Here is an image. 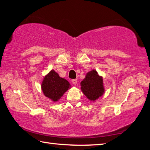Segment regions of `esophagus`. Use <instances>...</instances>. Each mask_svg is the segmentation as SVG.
Returning <instances> with one entry per match:
<instances>
[{"label": "esophagus", "instance_id": "obj_1", "mask_svg": "<svg viewBox=\"0 0 150 150\" xmlns=\"http://www.w3.org/2000/svg\"><path fill=\"white\" fill-rule=\"evenodd\" d=\"M72 83L73 84H77V79H72Z\"/></svg>", "mask_w": 150, "mask_h": 150}]
</instances>
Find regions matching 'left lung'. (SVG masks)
Instances as JSON below:
<instances>
[{
  "label": "left lung",
  "mask_w": 150,
  "mask_h": 150,
  "mask_svg": "<svg viewBox=\"0 0 150 150\" xmlns=\"http://www.w3.org/2000/svg\"><path fill=\"white\" fill-rule=\"evenodd\" d=\"M81 89L87 98L94 102L104 94L103 78L95 69L86 73L81 82Z\"/></svg>",
  "instance_id": "8db88e82"
}]
</instances>
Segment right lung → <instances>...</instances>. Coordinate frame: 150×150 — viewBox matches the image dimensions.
Wrapping results in <instances>:
<instances>
[{
  "instance_id": "right-lung-1",
  "label": "right lung",
  "mask_w": 150,
  "mask_h": 150,
  "mask_svg": "<svg viewBox=\"0 0 150 150\" xmlns=\"http://www.w3.org/2000/svg\"><path fill=\"white\" fill-rule=\"evenodd\" d=\"M70 87L69 83L59 77L54 70H51L45 76L41 84L43 94L54 102H58Z\"/></svg>"
}]
</instances>
